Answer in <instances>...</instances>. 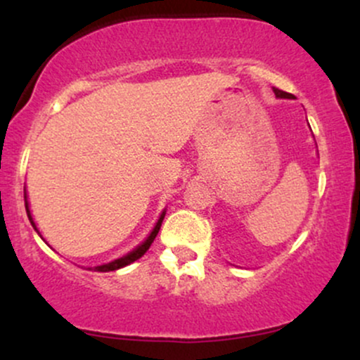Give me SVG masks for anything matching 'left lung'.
I'll return each mask as SVG.
<instances>
[{"mask_svg":"<svg viewBox=\"0 0 360 360\" xmlns=\"http://www.w3.org/2000/svg\"><path fill=\"white\" fill-rule=\"evenodd\" d=\"M274 94H276V96H278V98H292L291 93H286V91L278 89V88H274Z\"/></svg>","mask_w":360,"mask_h":360,"instance_id":"8db88e82","label":"left lung"}]
</instances>
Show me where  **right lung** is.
I'll return each mask as SVG.
<instances>
[{"label": "right lung", "mask_w": 360, "mask_h": 360, "mask_svg": "<svg viewBox=\"0 0 360 360\" xmlns=\"http://www.w3.org/2000/svg\"><path fill=\"white\" fill-rule=\"evenodd\" d=\"M25 198H27V196H25ZM25 210H27L28 220H30L32 225H34V229L37 230V226H35V223H34V218H32V214H30V210H28V203H27V201H25ZM162 220H164V213L160 214L159 221H157V225H155V229L152 230V233H150V235H148V238H147V240L143 242L142 245H139L137 249H135L134 252H130V254H127L125 257H122V259H117V260H113V262H110V264H105V266H98V267H94V269H96V271H100V272L117 271V269H120V267H125V266H128V264L135 262V260L142 257V255L146 254V252L148 250V247L152 245V242H154V238L157 237V233H159V230H160V225H162ZM37 232H39V230H37Z\"/></svg>", "instance_id": "obj_1"}]
</instances>
